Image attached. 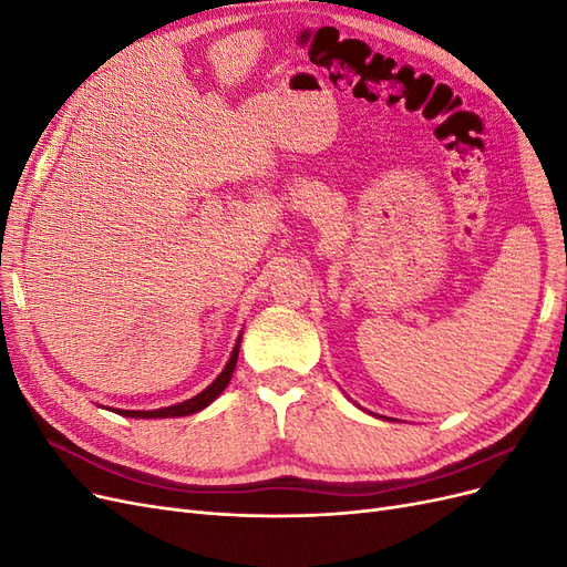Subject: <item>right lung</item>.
Wrapping results in <instances>:
<instances>
[{"mask_svg": "<svg viewBox=\"0 0 567 567\" xmlns=\"http://www.w3.org/2000/svg\"><path fill=\"white\" fill-rule=\"evenodd\" d=\"M238 348H241V336H238L236 340V348L231 350V357L227 367L221 369V373L217 375V379L205 388L203 392H198L196 398L186 400V402H179V404H173V406H163V409H153V411H130V409H113L115 414L120 416H130V419H173V416H188V414H196V411L205 409L210 402H215L221 392H225V388L229 385L231 375H234V369H236V359H238Z\"/></svg>", "mask_w": 567, "mask_h": 567, "instance_id": "right-lung-1", "label": "right lung"}]
</instances>
